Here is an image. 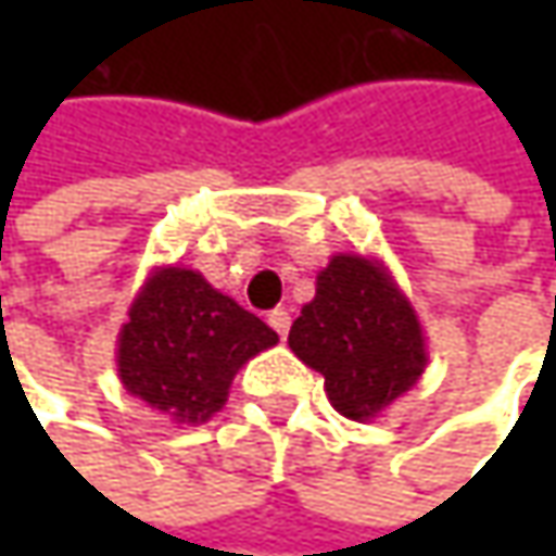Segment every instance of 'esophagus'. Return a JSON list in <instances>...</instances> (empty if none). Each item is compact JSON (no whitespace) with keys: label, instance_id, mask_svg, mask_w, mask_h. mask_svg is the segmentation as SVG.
I'll return each instance as SVG.
<instances>
[{"label":"esophagus","instance_id":"1","mask_svg":"<svg viewBox=\"0 0 556 556\" xmlns=\"http://www.w3.org/2000/svg\"><path fill=\"white\" fill-rule=\"evenodd\" d=\"M268 325H271L275 331L281 333V337H288V331H290V312L288 309L268 312Z\"/></svg>","mask_w":556,"mask_h":556}]
</instances>
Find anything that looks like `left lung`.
<instances>
[{"instance_id": "8db88e82", "label": "left lung", "mask_w": 556, "mask_h": 556, "mask_svg": "<svg viewBox=\"0 0 556 556\" xmlns=\"http://www.w3.org/2000/svg\"><path fill=\"white\" fill-rule=\"evenodd\" d=\"M288 343L309 368L325 374L333 408L353 420L387 408L427 365L412 303L383 266L362 256H333Z\"/></svg>"}]
</instances>
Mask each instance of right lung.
<instances>
[{"instance_id": "1", "label": "right lung", "mask_w": 556, "mask_h": 556, "mask_svg": "<svg viewBox=\"0 0 556 556\" xmlns=\"http://www.w3.org/2000/svg\"><path fill=\"white\" fill-rule=\"evenodd\" d=\"M278 343L263 318L213 290L191 268H163L119 333V377L132 395L179 424H203L225 405L235 371Z\"/></svg>"}]
</instances>
